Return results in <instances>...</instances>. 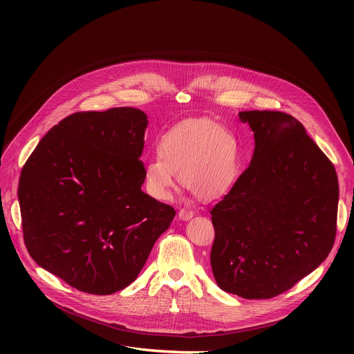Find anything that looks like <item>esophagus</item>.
Masks as SVG:
<instances>
[{
	"instance_id": "1",
	"label": "esophagus",
	"mask_w": 354,
	"mask_h": 354,
	"mask_svg": "<svg viewBox=\"0 0 354 354\" xmlns=\"http://www.w3.org/2000/svg\"><path fill=\"white\" fill-rule=\"evenodd\" d=\"M193 212L192 210H186V209H180L179 210V213H178V216H179V218L180 220H183V221H187V220H190L192 217H193Z\"/></svg>"
}]
</instances>
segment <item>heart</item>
<instances>
[{
  "instance_id": "b5f03b06",
  "label": "heart",
  "mask_w": 354,
  "mask_h": 354,
  "mask_svg": "<svg viewBox=\"0 0 354 354\" xmlns=\"http://www.w3.org/2000/svg\"><path fill=\"white\" fill-rule=\"evenodd\" d=\"M157 156L144 162L142 179L147 193L162 201L171 197L176 175L201 200L227 194L239 175L238 138L207 119L190 120L164 133Z\"/></svg>"
}]
</instances>
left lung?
<instances>
[{"label":"left lung","instance_id":"8db88e82","mask_svg":"<svg viewBox=\"0 0 354 354\" xmlns=\"http://www.w3.org/2000/svg\"><path fill=\"white\" fill-rule=\"evenodd\" d=\"M255 137L254 157L212 209L214 279L248 299L276 297L314 272L336 236L335 167L295 118L239 112Z\"/></svg>","mask_w":354,"mask_h":354}]
</instances>
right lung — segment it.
I'll return each instance as SVG.
<instances>
[{"label": "right lung", "mask_w": 354, "mask_h": 354, "mask_svg": "<svg viewBox=\"0 0 354 354\" xmlns=\"http://www.w3.org/2000/svg\"><path fill=\"white\" fill-rule=\"evenodd\" d=\"M147 115L78 112L39 141L18 198L32 259L71 287L108 295L131 284L174 217L141 190Z\"/></svg>", "instance_id": "1"}]
</instances>
